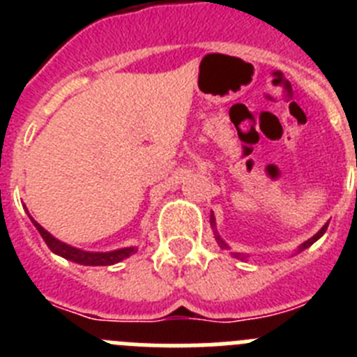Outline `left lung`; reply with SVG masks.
I'll return each instance as SVG.
<instances>
[{"label":"left lung","instance_id":"left-lung-1","mask_svg":"<svg viewBox=\"0 0 357 357\" xmlns=\"http://www.w3.org/2000/svg\"><path fill=\"white\" fill-rule=\"evenodd\" d=\"M327 225H329V223H326V225L321 227V229H320V230H318V232H317V234H314V236H313V238H309V239H307V241H304V243H302L301 247L296 248V254H298V252H302V250H305V248H309V247H311V245H313V243H314V241H318V239H320V238H321V236L326 234V230H327ZM211 227H213V229H214V236H216V241H218V245H220V247H222V248H229V245H227V243H225V241H223V239H222V238H220V234H218V230H216V220H214V214H213V213H211ZM230 254L234 255L236 259H243V261L247 259V255H243V254H238V252H230Z\"/></svg>","mask_w":357,"mask_h":357}]
</instances>
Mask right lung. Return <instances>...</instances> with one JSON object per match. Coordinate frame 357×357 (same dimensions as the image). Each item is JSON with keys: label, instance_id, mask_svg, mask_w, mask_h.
Listing matches in <instances>:
<instances>
[{"label": "right lung", "instance_id": "1", "mask_svg": "<svg viewBox=\"0 0 357 357\" xmlns=\"http://www.w3.org/2000/svg\"><path fill=\"white\" fill-rule=\"evenodd\" d=\"M30 216V214H28ZM31 223L36 225V229L39 230V234L43 236L44 243L48 245L50 250L53 254L61 255L64 259L73 261V263L77 264H84V266H110V264H116L119 261L127 259L130 257L132 254L137 252L135 247H127V248H118V250H110V252H87V250H82V248L77 247H71L68 243L61 241V239H56L55 236H52L48 230L40 227L39 223L30 216Z\"/></svg>", "mask_w": 357, "mask_h": 357}]
</instances>
